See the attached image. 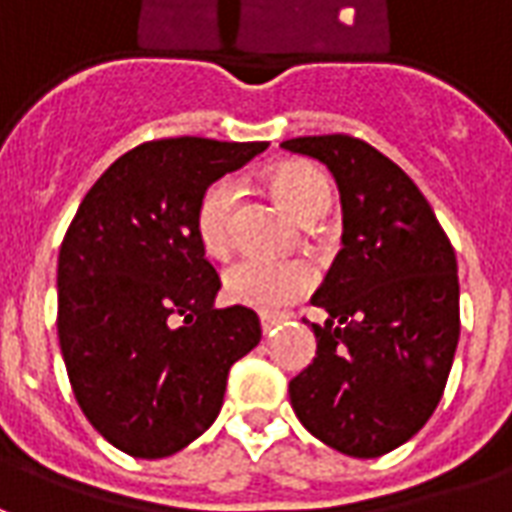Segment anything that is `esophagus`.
<instances>
[{
	"label": "esophagus",
	"instance_id": "esophagus-1",
	"mask_svg": "<svg viewBox=\"0 0 512 512\" xmlns=\"http://www.w3.org/2000/svg\"><path fill=\"white\" fill-rule=\"evenodd\" d=\"M279 321H282V315H271V312H263V315H260V326H263V334L274 332Z\"/></svg>",
	"mask_w": 512,
	"mask_h": 512
}]
</instances>
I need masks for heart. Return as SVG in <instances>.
<instances>
[{
    "label": "heart",
    "instance_id": "obj_1",
    "mask_svg": "<svg viewBox=\"0 0 512 512\" xmlns=\"http://www.w3.org/2000/svg\"><path fill=\"white\" fill-rule=\"evenodd\" d=\"M268 186L285 202L290 213H296L301 222H310L323 216L332 191L321 172L301 161H288L271 169ZM233 208L235 183L230 178L213 180L202 191L194 213V227L200 246L211 257H224L233 244ZM224 296L233 304L260 312H277L288 307L290 301L304 296L312 285V271L301 260H263V257H244L224 271Z\"/></svg>",
    "mask_w": 512,
    "mask_h": 512
}]
</instances>
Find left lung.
I'll return each instance as SVG.
<instances>
[{
  "label": "left lung",
  "mask_w": 512,
  "mask_h": 512,
  "mask_svg": "<svg viewBox=\"0 0 512 512\" xmlns=\"http://www.w3.org/2000/svg\"><path fill=\"white\" fill-rule=\"evenodd\" d=\"M282 147L326 164L343 202V249L312 296L329 318L312 323L318 351L290 381V406L332 450L378 458L439 406L461 334L455 249L414 180L373 145L326 134Z\"/></svg>",
  "instance_id": "left-lung-1"
}]
</instances>
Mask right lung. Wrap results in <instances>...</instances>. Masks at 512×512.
Returning a JSON list of instances; mask_svg holds the SVG:
<instances>
[{
    "label": "right lung",
    "mask_w": 512,
    "mask_h": 512,
    "mask_svg": "<svg viewBox=\"0 0 512 512\" xmlns=\"http://www.w3.org/2000/svg\"><path fill=\"white\" fill-rule=\"evenodd\" d=\"M266 142L156 139L106 169L73 216L57 263V334L73 395L101 436L167 458L219 417L230 367L260 343L222 288L194 213L202 191Z\"/></svg>",
    "instance_id": "1"
}]
</instances>
